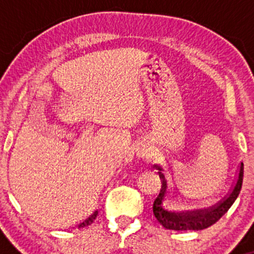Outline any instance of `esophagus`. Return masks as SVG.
I'll return each mask as SVG.
<instances>
[{
	"label": "esophagus",
	"instance_id": "esophagus-1",
	"mask_svg": "<svg viewBox=\"0 0 254 254\" xmlns=\"http://www.w3.org/2000/svg\"><path fill=\"white\" fill-rule=\"evenodd\" d=\"M136 151H137V155H138L139 157H147L150 154L149 153V149H148V148H147V145H144V144L138 145V147H137Z\"/></svg>",
	"mask_w": 254,
	"mask_h": 254
}]
</instances>
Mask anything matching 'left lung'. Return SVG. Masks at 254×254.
Masks as SVG:
<instances>
[{
	"label": "left lung",
	"mask_w": 254,
	"mask_h": 254,
	"mask_svg": "<svg viewBox=\"0 0 254 254\" xmlns=\"http://www.w3.org/2000/svg\"><path fill=\"white\" fill-rule=\"evenodd\" d=\"M154 167L157 170L162 186L159 196L154 200L153 212L156 220L166 229L202 230L212 226L228 211V209L238 198L241 186H243L244 164L241 162L239 166L237 179H235L234 185H233L228 196L224 197L215 205L208 206V208L185 209L183 206L182 200L177 197L176 191H174L172 183H170L165 168L160 165H155Z\"/></svg>",
	"instance_id": "8db88e82"
}]
</instances>
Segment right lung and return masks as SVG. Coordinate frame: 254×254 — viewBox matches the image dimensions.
Masks as SVG:
<instances>
[{"mask_svg": "<svg viewBox=\"0 0 254 254\" xmlns=\"http://www.w3.org/2000/svg\"><path fill=\"white\" fill-rule=\"evenodd\" d=\"M97 215H98V211H94V214H92L88 218H87V220H84L82 223L78 224V228H83V227H87V226H89L90 223H93V221L95 220Z\"/></svg>", "mask_w": 254, "mask_h": 254, "instance_id": "right-lung-1", "label": "right lung"}]
</instances>
